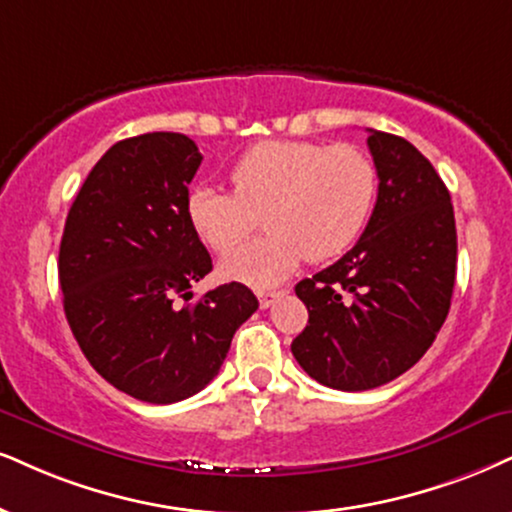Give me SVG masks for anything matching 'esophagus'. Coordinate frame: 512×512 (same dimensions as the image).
I'll use <instances>...</instances> for the list:
<instances>
[{"instance_id": "esophagus-1", "label": "esophagus", "mask_w": 512, "mask_h": 512, "mask_svg": "<svg viewBox=\"0 0 512 512\" xmlns=\"http://www.w3.org/2000/svg\"><path fill=\"white\" fill-rule=\"evenodd\" d=\"M256 296H258V304H261V308H268V306H273V301L280 296V292H266V289H261Z\"/></svg>"}]
</instances>
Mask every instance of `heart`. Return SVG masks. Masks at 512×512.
Wrapping results in <instances>:
<instances>
[{
  "label": "heart",
  "instance_id": "obj_1",
  "mask_svg": "<svg viewBox=\"0 0 512 512\" xmlns=\"http://www.w3.org/2000/svg\"><path fill=\"white\" fill-rule=\"evenodd\" d=\"M232 192L194 187L185 213L216 254L243 241L261 215L269 232L220 261L227 280L273 287L308 258L323 263L358 242L375 213L380 175L351 144L270 140L251 147L230 170Z\"/></svg>",
  "mask_w": 512,
  "mask_h": 512
}]
</instances>
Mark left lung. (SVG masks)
I'll list each match as a JSON object with an SVG mask.
<instances>
[{
	"label": "left lung",
	"mask_w": 512,
	"mask_h": 512,
	"mask_svg": "<svg viewBox=\"0 0 512 512\" xmlns=\"http://www.w3.org/2000/svg\"><path fill=\"white\" fill-rule=\"evenodd\" d=\"M375 213L351 251L296 285L308 325L292 353L332 389L382 387L425 356L456 282V218L444 180L403 137L368 130Z\"/></svg>",
	"instance_id": "left-lung-1"
}]
</instances>
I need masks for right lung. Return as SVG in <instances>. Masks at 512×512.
<instances>
[{
    "label": "right lung",
    "mask_w": 512,
    "mask_h": 512,
    "mask_svg": "<svg viewBox=\"0 0 512 512\" xmlns=\"http://www.w3.org/2000/svg\"><path fill=\"white\" fill-rule=\"evenodd\" d=\"M204 156L180 132L116 142L82 182L59 249L63 311L106 382L147 403H175L218 375L258 299L230 282L197 304L189 287L211 256L189 225L187 185Z\"/></svg>",
    "instance_id": "right-lung-1"
}]
</instances>
